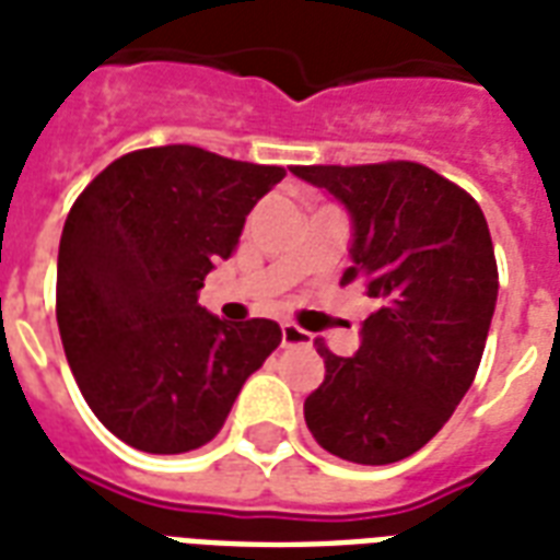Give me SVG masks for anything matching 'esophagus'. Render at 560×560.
<instances>
[{
    "mask_svg": "<svg viewBox=\"0 0 560 560\" xmlns=\"http://www.w3.org/2000/svg\"><path fill=\"white\" fill-rule=\"evenodd\" d=\"M281 347H311V335L308 331H302L293 323H284L281 326Z\"/></svg>",
    "mask_w": 560,
    "mask_h": 560,
    "instance_id": "34e87169",
    "label": "esophagus"
}]
</instances>
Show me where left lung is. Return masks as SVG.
Segmentation results:
<instances>
[{
  "label": "left lung",
  "mask_w": 560,
  "mask_h": 560,
  "mask_svg": "<svg viewBox=\"0 0 560 560\" xmlns=\"http://www.w3.org/2000/svg\"><path fill=\"white\" fill-rule=\"evenodd\" d=\"M352 217V267L378 308L352 358L317 340L326 378L305 399L314 441L352 464H394L432 441L476 378L499 272L479 202L413 161L293 166Z\"/></svg>",
  "instance_id": "1"
}]
</instances>
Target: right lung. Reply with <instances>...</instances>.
<instances>
[{"instance_id":"obj_1","label":"right lung","mask_w":560,"mask_h":560,"mask_svg":"<svg viewBox=\"0 0 560 560\" xmlns=\"http://www.w3.org/2000/svg\"><path fill=\"white\" fill-rule=\"evenodd\" d=\"M284 178L173 143L128 152L70 208L58 246V328L79 390L119 441L152 455L217 438L243 382L281 343L272 319L199 305L246 213Z\"/></svg>"}]
</instances>
